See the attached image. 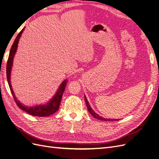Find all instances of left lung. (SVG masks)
I'll return each instance as SVG.
<instances>
[{"label":"left lung","mask_w":159,"mask_h":159,"mask_svg":"<svg viewBox=\"0 0 159 159\" xmlns=\"http://www.w3.org/2000/svg\"><path fill=\"white\" fill-rule=\"evenodd\" d=\"M84 99H85V102H86V106H87V108H88V110H89V113L93 116L94 117V118H96V119H98V120H104V121H109V120H120V119H105V118H103V117H102V116H99V115H98L94 111H93L92 109V107H90V104H89V102H88V100H87V99H86V97L84 96Z\"/></svg>","instance_id":"8db88e82"}]
</instances>
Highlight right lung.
I'll list each match as a JSON object with an SVG mask.
<instances>
[{
    "label": "right lung",
    "mask_w": 159,
    "mask_h": 159,
    "mask_svg": "<svg viewBox=\"0 0 159 159\" xmlns=\"http://www.w3.org/2000/svg\"><path fill=\"white\" fill-rule=\"evenodd\" d=\"M24 29L25 27L22 29L18 34H17V36L16 37L10 51L8 60L7 65V76L8 85L10 87V89L11 90V92L12 93L13 97L14 98V100L17 106L19 107V108H20L23 111H25V112H27V113L34 116H41V117L48 116L52 115V114H54L59 109L61 98H62V96H63V93L65 89H66V84L67 83V80L66 79L62 82L61 84L60 85V86H59L58 89L57 90V92H56L54 96L52 97V98L50 99V100H49L45 104L35 105V106H33V107L25 106V105L22 104L18 99H17V98L15 96V93L12 90V88H11V86L10 76H11V68H12V66H13L14 57L17 51L20 39L22 33L23 32V30H24Z\"/></svg>",
    "instance_id": "1"
}]
</instances>
